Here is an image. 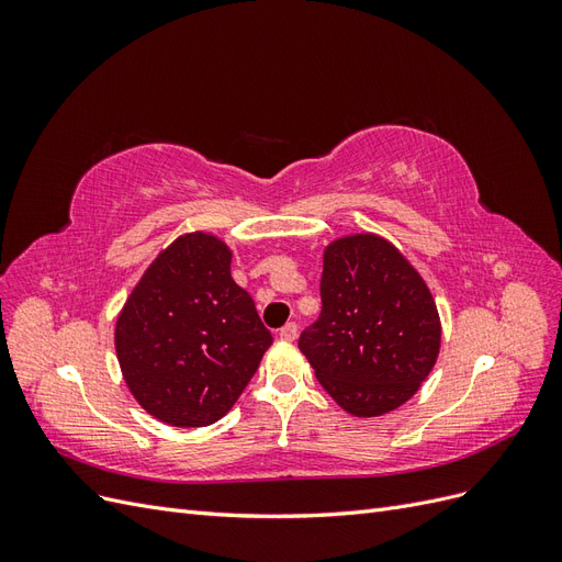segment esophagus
Returning a JSON list of instances; mask_svg holds the SVG:
<instances>
[{
	"label": "esophagus",
	"instance_id": "34e87169",
	"mask_svg": "<svg viewBox=\"0 0 562 562\" xmlns=\"http://www.w3.org/2000/svg\"><path fill=\"white\" fill-rule=\"evenodd\" d=\"M279 337L285 339V342H293L297 337V323H285V326L279 330Z\"/></svg>",
	"mask_w": 562,
	"mask_h": 562
}]
</instances>
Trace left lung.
Masks as SVG:
<instances>
[{"label":"left lung","instance_id":"1","mask_svg":"<svg viewBox=\"0 0 562 562\" xmlns=\"http://www.w3.org/2000/svg\"><path fill=\"white\" fill-rule=\"evenodd\" d=\"M297 347L337 405L378 417L403 405L431 372L440 347L436 302L382 236H347L323 252L321 316Z\"/></svg>","mask_w":562,"mask_h":562}]
</instances>
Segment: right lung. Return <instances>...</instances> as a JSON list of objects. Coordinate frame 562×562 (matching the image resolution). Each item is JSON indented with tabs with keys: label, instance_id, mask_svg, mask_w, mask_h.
Instances as JSON below:
<instances>
[{
	"label": "right lung",
	"instance_id": "right-lung-1",
	"mask_svg": "<svg viewBox=\"0 0 562 562\" xmlns=\"http://www.w3.org/2000/svg\"><path fill=\"white\" fill-rule=\"evenodd\" d=\"M229 262L215 236L184 234L149 265L116 318V359L131 394L171 427L225 417L271 345Z\"/></svg>",
	"mask_w": 562,
	"mask_h": 562
}]
</instances>
